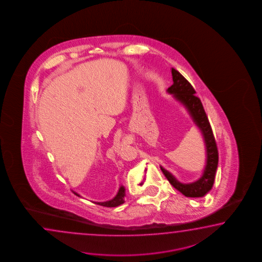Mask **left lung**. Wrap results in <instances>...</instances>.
<instances>
[{
	"instance_id": "8db88e82",
	"label": "left lung",
	"mask_w": 262,
	"mask_h": 262,
	"mask_svg": "<svg viewBox=\"0 0 262 262\" xmlns=\"http://www.w3.org/2000/svg\"><path fill=\"white\" fill-rule=\"evenodd\" d=\"M171 72L174 82L167 89V92L173 95L176 100L180 101L187 108L195 124L200 129L206 149V164L200 179L188 184L177 180L173 174L162 166L161 170L170 184L186 197H203L212 189L215 181V171L219 164L217 147L205 108L200 98L195 96L194 88L177 70L172 68Z\"/></svg>"
}]
</instances>
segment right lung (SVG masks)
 Instances as JSON below:
<instances>
[{
	"label": "right lung",
	"instance_id": "add662e5",
	"mask_svg": "<svg viewBox=\"0 0 262 262\" xmlns=\"http://www.w3.org/2000/svg\"><path fill=\"white\" fill-rule=\"evenodd\" d=\"M72 192L74 194L77 195V196H80V195L76 193V192H74V191H72ZM124 196H125V189H124L123 186H121L120 189H119L118 192H117V194L115 195V197L113 199L106 201V202H97L96 204L102 205V206H105V207H115V206H118V205H122V204L124 203Z\"/></svg>",
	"mask_w": 262,
	"mask_h": 262
}]
</instances>
